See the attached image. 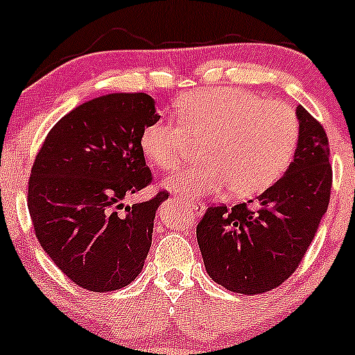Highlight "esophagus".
Here are the masks:
<instances>
[{
	"label": "esophagus",
	"mask_w": 355,
	"mask_h": 355,
	"mask_svg": "<svg viewBox=\"0 0 355 355\" xmlns=\"http://www.w3.org/2000/svg\"><path fill=\"white\" fill-rule=\"evenodd\" d=\"M189 207H190V210H192V212L200 214L202 209H204V205H202V202H198V200H190Z\"/></svg>",
	"instance_id": "obj_1"
}]
</instances>
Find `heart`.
<instances>
[{"mask_svg": "<svg viewBox=\"0 0 355 355\" xmlns=\"http://www.w3.org/2000/svg\"><path fill=\"white\" fill-rule=\"evenodd\" d=\"M300 139L297 111L283 101L234 87L190 92L177 103V121L157 119L141 133V150L157 170H175L204 143V163L180 170L166 185L184 196L224 189L251 197L275 184L293 159Z\"/></svg>", "mask_w": 355, "mask_h": 355, "instance_id": "heart-1", "label": "heart"}]
</instances>
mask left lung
I'll list each match as a JSON object with an SVG mask.
<instances>
[{
    "mask_svg": "<svg viewBox=\"0 0 355 355\" xmlns=\"http://www.w3.org/2000/svg\"><path fill=\"white\" fill-rule=\"evenodd\" d=\"M297 114L300 139L286 173L256 200L210 205L197 224L209 276L236 293H266L290 278L329 207V138L305 107Z\"/></svg>",
    "mask_w": 355,
    "mask_h": 355,
    "instance_id": "1",
    "label": "left lung"
}]
</instances>
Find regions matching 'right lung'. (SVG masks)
Wrapping results in <instances>:
<instances>
[{
    "label": "right lung",
    "mask_w": 355,
    "mask_h": 355,
    "mask_svg": "<svg viewBox=\"0 0 355 355\" xmlns=\"http://www.w3.org/2000/svg\"><path fill=\"white\" fill-rule=\"evenodd\" d=\"M159 119L145 92L85 101L46 135L28 182L38 243L76 285L112 291L139 275L165 190L139 204L123 198L153 182L141 150L143 130Z\"/></svg>",
    "instance_id": "obj_1"
}]
</instances>
